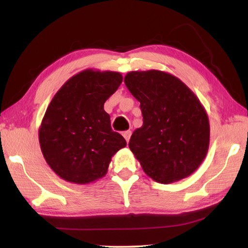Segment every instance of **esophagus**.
<instances>
[{"instance_id": "obj_1", "label": "esophagus", "mask_w": 248, "mask_h": 248, "mask_svg": "<svg viewBox=\"0 0 248 248\" xmlns=\"http://www.w3.org/2000/svg\"><path fill=\"white\" fill-rule=\"evenodd\" d=\"M122 135H123V137L125 138V140H126V142L128 143V141H129V138H130V135H131V131L130 130H126V131H123L122 133Z\"/></svg>"}]
</instances>
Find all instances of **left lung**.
<instances>
[{"instance_id":"left-lung-1","label":"left lung","mask_w":248,"mask_h":248,"mask_svg":"<svg viewBox=\"0 0 248 248\" xmlns=\"http://www.w3.org/2000/svg\"><path fill=\"white\" fill-rule=\"evenodd\" d=\"M124 82L142 112L143 125L131 135L128 146L145 174L170 184L194 173L210 145L208 113L199 98L163 70L129 72Z\"/></svg>"}]
</instances>
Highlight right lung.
I'll return each instance as SVG.
<instances>
[{
	"label": "right lung",
	"mask_w": 248,
	"mask_h": 248,
	"mask_svg": "<svg viewBox=\"0 0 248 248\" xmlns=\"http://www.w3.org/2000/svg\"><path fill=\"white\" fill-rule=\"evenodd\" d=\"M123 81L121 73L88 68L60 88L38 129L40 150L53 172L87 185L107 174L112 156L126 146L111 129L104 104Z\"/></svg>",
	"instance_id": "obj_1"
}]
</instances>
